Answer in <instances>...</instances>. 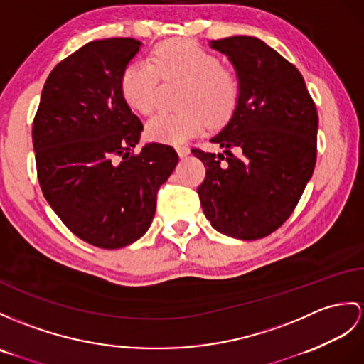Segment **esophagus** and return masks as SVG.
<instances>
[{
    "mask_svg": "<svg viewBox=\"0 0 364 364\" xmlns=\"http://www.w3.org/2000/svg\"><path fill=\"white\" fill-rule=\"evenodd\" d=\"M176 151H177V154H179V157H187L190 154L188 146H183V145L176 146Z\"/></svg>",
    "mask_w": 364,
    "mask_h": 364,
    "instance_id": "esophagus-1",
    "label": "esophagus"
}]
</instances>
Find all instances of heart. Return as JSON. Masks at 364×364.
Instances as JSON below:
<instances>
[{"mask_svg":"<svg viewBox=\"0 0 364 364\" xmlns=\"http://www.w3.org/2000/svg\"><path fill=\"white\" fill-rule=\"evenodd\" d=\"M159 75L185 80L177 105L179 111H162L146 122V136L161 144H182L200 134L207 122L220 125L236 109L241 82L220 58L187 40L165 41L154 48L149 60H137L123 69L120 94L141 114L154 108Z\"/></svg>","mask_w":364,"mask_h":364,"instance_id":"1","label":"heart"}]
</instances>
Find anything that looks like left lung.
<instances>
[{"label":"left lung","instance_id":"8db88e82","mask_svg":"<svg viewBox=\"0 0 364 364\" xmlns=\"http://www.w3.org/2000/svg\"><path fill=\"white\" fill-rule=\"evenodd\" d=\"M208 44L233 65L241 95L210 139L224 151H191L207 168L198 194L216 232L255 241L286 223L314 174L318 114L299 70L262 40Z\"/></svg>","mask_w":364,"mask_h":364}]
</instances>
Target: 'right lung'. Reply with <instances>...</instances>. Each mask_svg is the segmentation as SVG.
<instances>
[{
	"label": "right lung",
	"instance_id": "obj_1",
	"mask_svg": "<svg viewBox=\"0 0 364 364\" xmlns=\"http://www.w3.org/2000/svg\"><path fill=\"white\" fill-rule=\"evenodd\" d=\"M141 48L134 38L85 44L44 83L32 141L41 191L70 232L100 249H122L153 223L157 190L179 162L174 148L140 141L144 125L120 94V77Z\"/></svg>",
	"mask_w": 364,
	"mask_h": 364
}]
</instances>
